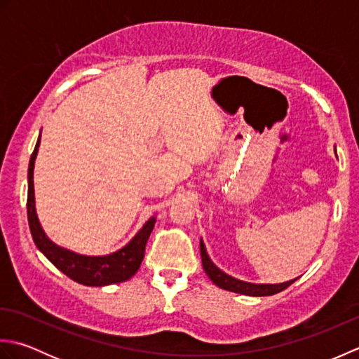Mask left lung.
<instances>
[{
  "label": "left lung",
  "instance_id": "8db88e82",
  "mask_svg": "<svg viewBox=\"0 0 359 359\" xmlns=\"http://www.w3.org/2000/svg\"><path fill=\"white\" fill-rule=\"evenodd\" d=\"M334 151H337V148H334ZM201 256H202L203 270L207 273V276L215 282L217 287L228 290V292H233V293H239L245 296H271L282 292V290H285L297 279L294 278L292 280L280 282V284H255V282H247V280H241L238 278H233L230 274H226L225 271L220 270L219 266L211 261L202 238H201Z\"/></svg>",
  "mask_w": 359,
  "mask_h": 359
}]
</instances>
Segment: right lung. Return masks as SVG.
Here are the masks:
<instances>
[{"instance_id":"1","label":"right lung","mask_w":359,"mask_h":359,"mask_svg":"<svg viewBox=\"0 0 359 359\" xmlns=\"http://www.w3.org/2000/svg\"><path fill=\"white\" fill-rule=\"evenodd\" d=\"M40 142L41 133L36 140L32 156H30L27 171V219L35 245L60 271H63L66 276H69L72 280L79 282V284L89 287H104L131 279L137 270L140 269L144 256V245H147L152 228L156 225V216L149 217L126 245L109 255H80L77 251L57 245L44 233L35 208L34 168Z\"/></svg>"}]
</instances>
